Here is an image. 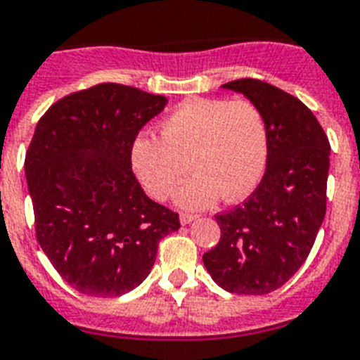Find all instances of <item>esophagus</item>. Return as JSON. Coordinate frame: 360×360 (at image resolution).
I'll list each match as a JSON object with an SVG mask.
<instances>
[{
    "mask_svg": "<svg viewBox=\"0 0 360 360\" xmlns=\"http://www.w3.org/2000/svg\"><path fill=\"white\" fill-rule=\"evenodd\" d=\"M195 217L198 216H194V214H181V223H183V225H188V223H192L195 219Z\"/></svg>",
    "mask_w": 360,
    "mask_h": 360,
    "instance_id": "esophagus-1",
    "label": "esophagus"
}]
</instances>
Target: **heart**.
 Segmentation results:
<instances>
[{
    "label": "heart",
    "instance_id": "obj_1",
    "mask_svg": "<svg viewBox=\"0 0 360 360\" xmlns=\"http://www.w3.org/2000/svg\"><path fill=\"white\" fill-rule=\"evenodd\" d=\"M267 124L245 98H188L159 124V139L139 137L129 150L131 170L157 201L177 192L185 208H205L223 195L241 201L255 192L267 166Z\"/></svg>",
    "mask_w": 360,
    "mask_h": 360
}]
</instances>
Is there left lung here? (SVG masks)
I'll list each match as a JSON object with an SVG mask.
<instances>
[{"label": "left lung", "instance_id": "obj_1", "mask_svg": "<svg viewBox=\"0 0 360 360\" xmlns=\"http://www.w3.org/2000/svg\"><path fill=\"white\" fill-rule=\"evenodd\" d=\"M223 87L243 93L264 115L267 166L243 203L216 216L221 238L203 264L225 291L267 295L302 267L324 221L329 141L297 96L255 78Z\"/></svg>", "mask_w": 360, "mask_h": 360}]
</instances>
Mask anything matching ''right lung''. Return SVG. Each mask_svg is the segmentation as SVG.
Segmentation results:
<instances>
[{
  "instance_id": "right-lung-1",
  "label": "right lung",
  "mask_w": 360,
  "mask_h": 360,
  "mask_svg": "<svg viewBox=\"0 0 360 360\" xmlns=\"http://www.w3.org/2000/svg\"><path fill=\"white\" fill-rule=\"evenodd\" d=\"M166 96L98 84L54 102L25 155L36 240L60 276L89 297L143 283L179 214L144 194L129 150Z\"/></svg>"
}]
</instances>
